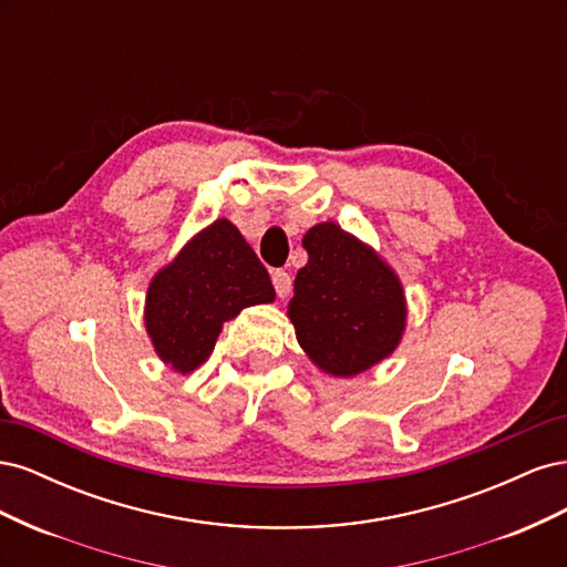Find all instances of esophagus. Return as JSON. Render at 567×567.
Listing matches in <instances>:
<instances>
[{
  "mask_svg": "<svg viewBox=\"0 0 567 567\" xmlns=\"http://www.w3.org/2000/svg\"><path fill=\"white\" fill-rule=\"evenodd\" d=\"M271 284H274V288H277V296L279 298H286L290 293V288H293V281H290V274L284 271V269L271 271Z\"/></svg>",
  "mask_w": 567,
  "mask_h": 567,
  "instance_id": "1",
  "label": "esophagus"
}]
</instances>
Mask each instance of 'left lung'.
<instances>
[{"label":"left lung","mask_w":567,"mask_h":567,"mask_svg":"<svg viewBox=\"0 0 567 567\" xmlns=\"http://www.w3.org/2000/svg\"><path fill=\"white\" fill-rule=\"evenodd\" d=\"M307 265L298 271L288 319L310 362L333 379L381 364L402 342L406 298L394 269L336 221L302 236Z\"/></svg>","instance_id":"left-lung-1"}]
</instances>
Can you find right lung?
<instances>
[{"label":"right lung","mask_w":567,"mask_h":567,"mask_svg":"<svg viewBox=\"0 0 567 567\" xmlns=\"http://www.w3.org/2000/svg\"><path fill=\"white\" fill-rule=\"evenodd\" d=\"M265 265L229 219L188 238L146 290L144 323L161 362L186 375L215 350L221 326L244 307L274 302Z\"/></svg>","instance_id":"1"}]
</instances>
